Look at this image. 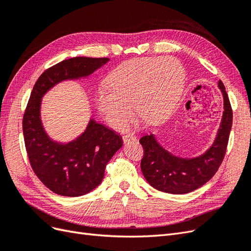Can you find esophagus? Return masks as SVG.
I'll use <instances>...</instances> for the list:
<instances>
[{
	"instance_id": "esophagus-1",
	"label": "esophagus",
	"mask_w": 251,
	"mask_h": 251,
	"mask_svg": "<svg viewBox=\"0 0 251 251\" xmlns=\"http://www.w3.org/2000/svg\"><path fill=\"white\" fill-rule=\"evenodd\" d=\"M136 139H137V138H136V136L133 135V134H127V135L123 136V140H124L125 143H126L128 141H135Z\"/></svg>"
}]
</instances>
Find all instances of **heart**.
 Wrapping results in <instances>:
<instances>
[{
    "mask_svg": "<svg viewBox=\"0 0 251 251\" xmlns=\"http://www.w3.org/2000/svg\"><path fill=\"white\" fill-rule=\"evenodd\" d=\"M108 85L97 90L96 107L116 128L137 116L147 124L165 118L176 107L185 83V71L171 56L128 59L114 69Z\"/></svg>",
    "mask_w": 251,
    "mask_h": 251,
    "instance_id": "obj_1",
    "label": "heart"
}]
</instances>
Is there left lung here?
<instances>
[{"instance_id": "8db88e82", "label": "left lung", "mask_w": 251, "mask_h": 251, "mask_svg": "<svg viewBox=\"0 0 251 251\" xmlns=\"http://www.w3.org/2000/svg\"><path fill=\"white\" fill-rule=\"evenodd\" d=\"M223 96V113L210 147L195 157H180L165 150L154 134L139 140L144 151L141 172L151 186L163 193L183 195L194 192L209 181L221 165L232 126V110L225 87L218 82Z\"/></svg>"}]
</instances>
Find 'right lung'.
Here are the masks:
<instances>
[{
  "mask_svg": "<svg viewBox=\"0 0 251 251\" xmlns=\"http://www.w3.org/2000/svg\"><path fill=\"white\" fill-rule=\"evenodd\" d=\"M108 57L77 56L63 60L36 80L23 118V133L33 172L50 191L60 196H83L101 183L111 158L123 147L121 136L91 116L83 132L62 142L52 139L42 120V100L67 80L88 78L109 62Z\"/></svg>",
  "mask_w": 251,
  "mask_h": 251,
  "instance_id": "right-lung-1",
  "label": "right lung"
}]
</instances>
